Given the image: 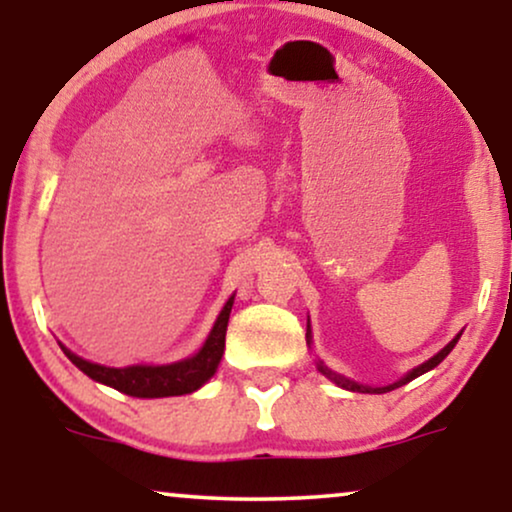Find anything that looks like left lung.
Instances as JSON below:
<instances>
[{"label": "left lung", "instance_id": "1", "mask_svg": "<svg viewBox=\"0 0 512 512\" xmlns=\"http://www.w3.org/2000/svg\"><path fill=\"white\" fill-rule=\"evenodd\" d=\"M305 338H307V345H310V342H312V331H310V321H307V333H305ZM457 342H459V335H457V338H454L452 342H447V345H445L443 349H440V352H438L436 356H431V359H429V361H424V363H422V366L412 368L408 375H403V377H401V380H398V382H394V384H387V387H363V384H359V382H352V380H347V377H345V375H338V373H333V370H331V368H326V366H324V363H321V361L317 363V368L321 370V373H324V375L328 377V380H333L335 384H338V387H342V389H347V391H361V394H387V391H391V389H398V387H403V384H408V382H412V380H415V377H419V375H424V373H429V370H433V368H436V366H438V363H440V361H443V359H445V356L452 352V349H454V345H457Z\"/></svg>", "mask_w": 512, "mask_h": 512}]
</instances>
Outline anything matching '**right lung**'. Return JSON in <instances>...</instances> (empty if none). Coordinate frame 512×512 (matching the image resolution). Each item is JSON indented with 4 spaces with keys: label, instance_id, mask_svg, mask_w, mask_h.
Masks as SVG:
<instances>
[{
    "label": "right lung",
    "instance_id": "right-lung-1",
    "mask_svg": "<svg viewBox=\"0 0 512 512\" xmlns=\"http://www.w3.org/2000/svg\"><path fill=\"white\" fill-rule=\"evenodd\" d=\"M235 296L228 298L223 310L214 321V328L209 331L205 345L200 347L198 354L188 356L184 361L167 363V366H128V368H109L100 366V363H90L67 347L62 352L67 359L74 363L76 368L83 370L90 380L107 384L123 394L135 398H165V396H184L193 394L200 389L209 377L219 368L223 349H226V328L230 319V310H233Z\"/></svg>",
    "mask_w": 512,
    "mask_h": 512
}]
</instances>
